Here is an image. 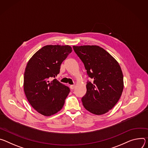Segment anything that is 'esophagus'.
<instances>
[{
  "label": "esophagus",
  "instance_id": "34e87169",
  "mask_svg": "<svg viewBox=\"0 0 148 148\" xmlns=\"http://www.w3.org/2000/svg\"><path fill=\"white\" fill-rule=\"evenodd\" d=\"M70 88L71 90H73L74 88H75V85H70Z\"/></svg>",
  "mask_w": 148,
  "mask_h": 148
}]
</instances>
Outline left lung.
<instances>
[{
    "mask_svg": "<svg viewBox=\"0 0 148 148\" xmlns=\"http://www.w3.org/2000/svg\"><path fill=\"white\" fill-rule=\"evenodd\" d=\"M93 82H87V91L82 98L85 108L100 115L112 109L123 89V76L119 63L104 49L96 45L73 46Z\"/></svg>",
    "mask_w": 148,
    "mask_h": 148,
    "instance_id": "obj_1",
    "label": "left lung"
}]
</instances>
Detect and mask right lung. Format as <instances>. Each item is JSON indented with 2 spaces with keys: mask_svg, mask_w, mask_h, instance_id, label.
Instances as JSON below:
<instances>
[{
  "mask_svg": "<svg viewBox=\"0 0 148 148\" xmlns=\"http://www.w3.org/2000/svg\"><path fill=\"white\" fill-rule=\"evenodd\" d=\"M72 51L69 45H46L30 59L24 73V92L31 106L44 116L56 113L63 108L69 88L56 79L60 65Z\"/></svg>",
  "mask_w": 148,
  "mask_h": 148,
  "instance_id": "1",
  "label": "right lung"
}]
</instances>
